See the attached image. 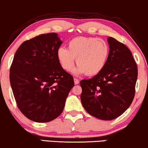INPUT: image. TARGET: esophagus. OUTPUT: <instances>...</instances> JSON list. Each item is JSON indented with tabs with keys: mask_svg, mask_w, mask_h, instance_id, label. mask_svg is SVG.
<instances>
[{
	"mask_svg": "<svg viewBox=\"0 0 148 148\" xmlns=\"http://www.w3.org/2000/svg\"><path fill=\"white\" fill-rule=\"evenodd\" d=\"M74 84H75V85H78V84L79 83V80L77 79V78H74Z\"/></svg>",
	"mask_w": 148,
	"mask_h": 148,
	"instance_id": "34e87169",
	"label": "esophagus"
}]
</instances>
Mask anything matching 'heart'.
Listing matches in <instances>:
<instances>
[{"label":"heart","instance_id":"obj_1","mask_svg":"<svg viewBox=\"0 0 148 148\" xmlns=\"http://www.w3.org/2000/svg\"><path fill=\"white\" fill-rule=\"evenodd\" d=\"M108 55V43L97 37H76L68 42V48L61 47L57 52L58 61L65 71L72 70L76 59L78 65L73 70L75 75L99 74L105 67Z\"/></svg>","mask_w":148,"mask_h":148}]
</instances>
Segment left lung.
Segmentation results:
<instances>
[{
	"mask_svg": "<svg viewBox=\"0 0 148 148\" xmlns=\"http://www.w3.org/2000/svg\"><path fill=\"white\" fill-rule=\"evenodd\" d=\"M109 55L105 67L90 79L80 81V100L85 111L102 120H112L131 104L135 93L137 66L124 44L108 37Z\"/></svg>",
	"mask_w": 148,
	"mask_h": 148,
	"instance_id": "left-lung-1",
	"label": "left lung"
}]
</instances>
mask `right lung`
<instances>
[{"label":"right lung","mask_w":148,"mask_h":148,"mask_svg":"<svg viewBox=\"0 0 148 148\" xmlns=\"http://www.w3.org/2000/svg\"><path fill=\"white\" fill-rule=\"evenodd\" d=\"M62 43L56 33L40 35L22 43L14 55L9 74L13 93L20 111L35 122L59 117L74 85L57 59Z\"/></svg>","instance_id":"obj_1"}]
</instances>
